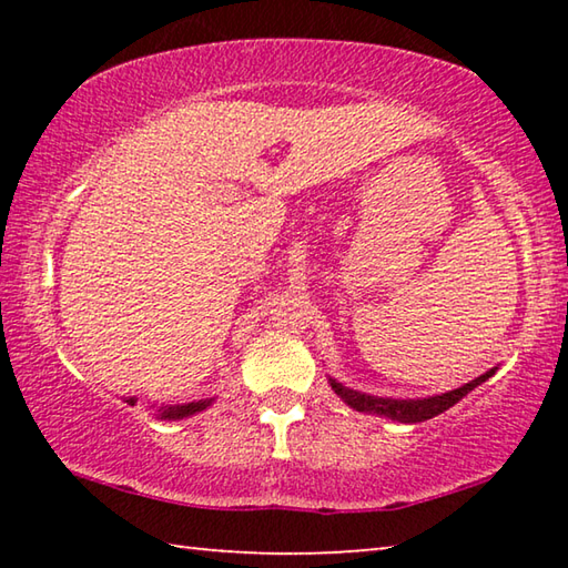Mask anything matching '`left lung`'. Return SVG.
Segmentation results:
<instances>
[{"instance_id":"1","label":"left lung","mask_w":568,"mask_h":568,"mask_svg":"<svg viewBox=\"0 0 568 568\" xmlns=\"http://www.w3.org/2000/svg\"><path fill=\"white\" fill-rule=\"evenodd\" d=\"M494 371L496 368L486 371L484 376H478L470 383H464L460 388H454L448 393H438V396H426V398H383V396H371V393L345 388L343 383H338L335 378H328V383H331V388L338 393V396L348 403L353 410L373 413V416L398 420V423H420V420L438 416V413L448 410L450 406H456V403L464 396H468V393L476 386H480V383L491 378Z\"/></svg>"}]
</instances>
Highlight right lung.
Listing matches in <instances>:
<instances>
[{
  "instance_id": "obj_1",
  "label": "right lung",
  "mask_w": 568,
  "mask_h": 568,
  "mask_svg": "<svg viewBox=\"0 0 568 568\" xmlns=\"http://www.w3.org/2000/svg\"><path fill=\"white\" fill-rule=\"evenodd\" d=\"M213 400L215 398H205V400H192V403H178V406H165V403H162V406H155V403H152L150 408H155V416L160 420H182V418H190V416H195V413L210 408L213 406ZM124 403H128V406H134V403H138V396H128L124 398Z\"/></svg>"
}]
</instances>
